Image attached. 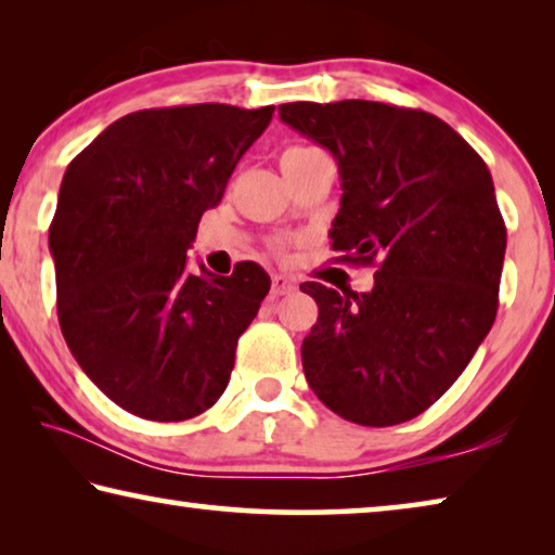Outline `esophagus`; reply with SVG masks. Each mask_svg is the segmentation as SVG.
<instances>
[{
  "mask_svg": "<svg viewBox=\"0 0 555 555\" xmlns=\"http://www.w3.org/2000/svg\"><path fill=\"white\" fill-rule=\"evenodd\" d=\"M291 291H296V281L288 279L284 274H274L271 276V298H279V296H286Z\"/></svg>",
  "mask_w": 555,
  "mask_h": 555,
  "instance_id": "34e87169",
  "label": "esophagus"
}]
</instances>
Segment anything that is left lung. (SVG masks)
Segmentation results:
<instances>
[{
  "instance_id": "left-lung-1",
  "label": "left lung",
  "mask_w": 555,
  "mask_h": 555,
  "mask_svg": "<svg viewBox=\"0 0 555 555\" xmlns=\"http://www.w3.org/2000/svg\"><path fill=\"white\" fill-rule=\"evenodd\" d=\"M279 117L340 171L333 249L377 264L367 294L300 286L318 304L300 345L306 379L352 424L416 418L453 387L494 323L506 228L490 168L421 109L288 102Z\"/></svg>"
}]
</instances>
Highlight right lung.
<instances>
[{"instance_id": "obj_1", "label": "right lung", "mask_w": 555, "mask_h": 555, "mask_svg": "<svg viewBox=\"0 0 555 555\" xmlns=\"http://www.w3.org/2000/svg\"><path fill=\"white\" fill-rule=\"evenodd\" d=\"M271 115L218 102L131 112L65 168L49 230L59 323L82 372L134 416L193 418L228 389L271 279L255 261L191 271L188 247Z\"/></svg>"}]
</instances>
